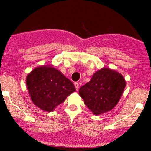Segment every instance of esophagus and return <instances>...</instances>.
<instances>
[{
    "mask_svg": "<svg viewBox=\"0 0 151 151\" xmlns=\"http://www.w3.org/2000/svg\"><path fill=\"white\" fill-rule=\"evenodd\" d=\"M74 84H75L76 90L78 91V88H79V84H78V82H75Z\"/></svg>",
    "mask_w": 151,
    "mask_h": 151,
    "instance_id": "1",
    "label": "esophagus"
}]
</instances>
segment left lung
Masks as SVG:
<instances>
[{
	"mask_svg": "<svg viewBox=\"0 0 151 151\" xmlns=\"http://www.w3.org/2000/svg\"><path fill=\"white\" fill-rule=\"evenodd\" d=\"M125 86L124 77L120 73L102 68L94 73L90 82L80 87L79 94L86 106L98 115L116 106Z\"/></svg>",
	"mask_w": 151,
	"mask_h": 151,
	"instance_id": "1",
	"label": "left lung"
}]
</instances>
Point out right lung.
<instances>
[{"label":"right lung","mask_w":151,"mask_h":151,"mask_svg":"<svg viewBox=\"0 0 151 151\" xmlns=\"http://www.w3.org/2000/svg\"><path fill=\"white\" fill-rule=\"evenodd\" d=\"M26 84L34 104L51 112L76 91L71 80L52 67L34 69L26 77Z\"/></svg>","instance_id":"obj_1"}]
</instances>
